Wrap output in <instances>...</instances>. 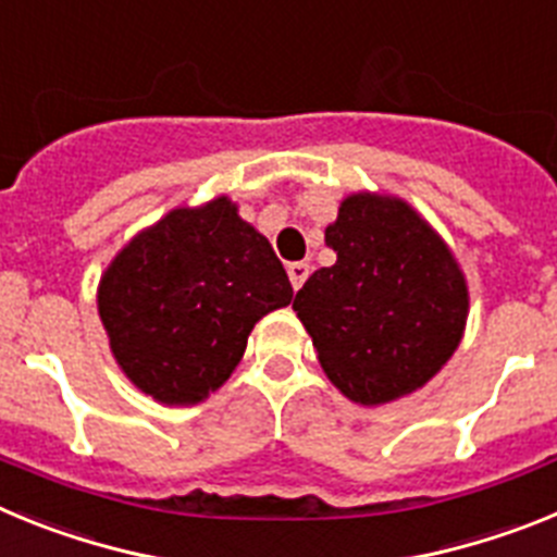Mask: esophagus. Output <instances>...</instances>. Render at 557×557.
Instances as JSON below:
<instances>
[{
	"label": "esophagus",
	"mask_w": 557,
	"mask_h": 557,
	"mask_svg": "<svg viewBox=\"0 0 557 557\" xmlns=\"http://www.w3.org/2000/svg\"><path fill=\"white\" fill-rule=\"evenodd\" d=\"M287 275H289V284H293V289H301L304 282L309 278V264L307 262L287 264Z\"/></svg>",
	"instance_id": "obj_1"
}]
</instances>
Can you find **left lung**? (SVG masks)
<instances>
[{
	"label": "left lung",
	"mask_w": 557,
	"mask_h": 557,
	"mask_svg": "<svg viewBox=\"0 0 557 557\" xmlns=\"http://www.w3.org/2000/svg\"><path fill=\"white\" fill-rule=\"evenodd\" d=\"M337 253L293 309L343 396L376 407L424 387L457 351L469 287L449 245L410 203L357 191L326 228Z\"/></svg>",
	"instance_id": "1"
}]
</instances>
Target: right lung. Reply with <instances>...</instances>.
Instances as JSON below:
<instances>
[{"label": "right lung", "instance_id": "add662e5", "mask_svg": "<svg viewBox=\"0 0 557 557\" xmlns=\"http://www.w3.org/2000/svg\"><path fill=\"white\" fill-rule=\"evenodd\" d=\"M293 301L278 256L236 203L172 209L113 256L97 309L113 359L161 405H200L243 359L248 334Z\"/></svg>", "mask_w": 557, "mask_h": 557}]
</instances>
